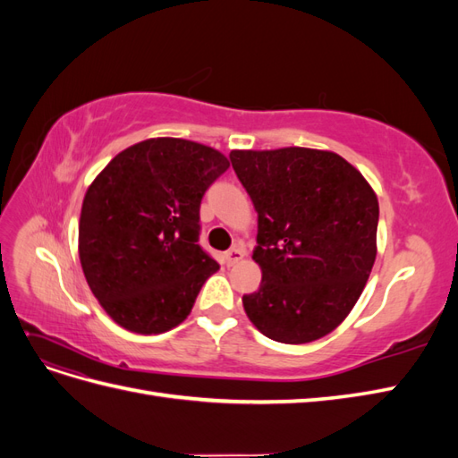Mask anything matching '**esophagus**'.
Instances as JSON below:
<instances>
[{
    "instance_id": "1",
    "label": "esophagus",
    "mask_w": 458,
    "mask_h": 458,
    "mask_svg": "<svg viewBox=\"0 0 458 458\" xmlns=\"http://www.w3.org/2000/svg\"><path fill=\"white\" fill-rule=\"evenodd\" d=\"M242 258H244V252L241 250V248H231V250L225 254L227 266H234V263H239Z\"/></svg>"
}]
</instances>
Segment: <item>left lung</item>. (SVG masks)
Masks as SVG:
<instances>
[{
    "label": "left lung",
    "mask_w": 458,
    "mask_h": 458,
    "mask_svg": "<svg viewBox=\"0 0 458 458\" xmlns=\"http://www.w3.org/2000/svg\"><path fill=\"white\" fill-rule=\"evenodd\" d=\"M258 212L259 290L242 296L252 325L275 342L330 335L361 296L377 259L378 199L332 150L283 147L229 155Z\"/></svg>",
    "instance_id": "1"
}]
</instances>
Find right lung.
Wrapping results in <instances>:
<instances>
[{"mask_svg": "<svg viewBox=\"0 0 458 458\" xmlns=\"http://www.w3.org/2000/svg\"><path fill=\"white\" fill-rule=\"evenodd\" d=\"M229 168L219 150L152 137L110 160L86 191L78 254L93 296L116 325L162 335L182 325L219 266L199 242L206 189Z\"/></svg>", "mask_w": 458, "mask_h": 458, "instance_id": "1", "label": "right lung"}]
</instances>
